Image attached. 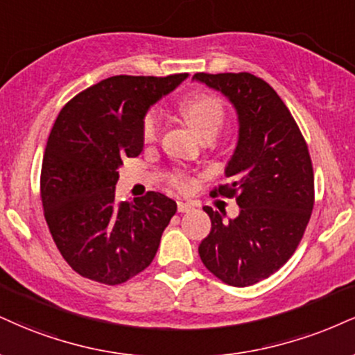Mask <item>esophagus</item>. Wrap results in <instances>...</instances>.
Masks as SVG:
<instances>
[{
  "label": "esophagus",
  "mask_w": 355,
  "mask_h": 355,
  "mask_svg": "<svg viewBox=\"0 0 355 355\" xmlns=\"http://www.w3.org/2000/svg\"><path fill=\"white\" fill-rule=\"evenodd\" d=\"M177 208H178V211H180V213H187V211H190L191 208H193V207H191L190 203H185V202H178V203H177Z\"/></svg>",
  "instance_id": "obj_1"
}]
</instances>
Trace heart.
<instances>
[{
	"mask_svg": "<svg viewBox=\"0 0 355 355\" xmlns=\"http://www.w3.org/2000/svg\"><path fill=\"white\" fill-rule=\"evenodd\" d=\"M180 112L189 125L200 137L216 135L225 121V109L218 97L207 92H196L180 102ZM160 132V117L155 109H150L145 114L142 122V137L145 142L157 140ZM175 183L180 189H187L190 185L185 175L178 173L175 177Z\"/></svg>",
	"mask_w": 355,
	"mask_h": 355,
	"instance_id": "heart-1",
	"label": "heart"
}]
</instances>
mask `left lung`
<instances>
[{"label": "left lung", "instance_id": "obj_1", "mask_svg": "<svg viewBox=\"0 0 355 355\" xmlns=\"http://www.w3.org/2000/svg\"><path fill=\"white\" fill-rule=\"evenodd\" d=\"M193 80L223 94L238 115V142L225 166L240 213L223 221L210 207L211 232L200 243L208 271L245 288L270 277L300 245L314 207V175L307 145L275 89L250 72H198Z\"/></svg>", "mask_w": 355, "mask_h": 355}]
</instances>
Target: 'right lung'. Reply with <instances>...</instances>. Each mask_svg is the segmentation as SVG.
<instances>
[{
  "label": "right lung",
  "mask_w": 355,
  "mask_h": 355,
  "mask_svg": "<svg viewBox=\"0 0 355 355\" xmlns=\"http://www.w3.org/2000/svg\"><path fill=\"white\" fill-rule=\"evenodd\" d=\"M187 78L112 76L78 94L55 119L41 200L55 246L80 276L115 286L155 258L177 203L157 191L119 203L115 185L122 159L144 150L147 110Z\"/></svg>",
  "instance_id": "add662e5"
}]
</instances>
